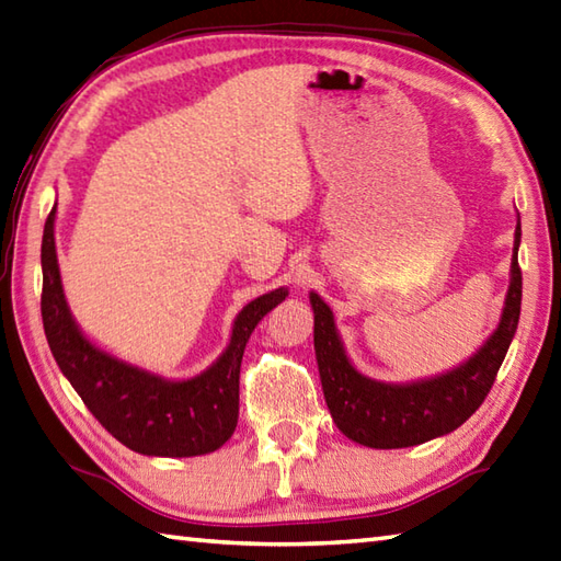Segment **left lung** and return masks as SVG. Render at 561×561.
<instances>
[{
	"label": "left lung",
	"mask_w": 561,
	"mask_h": 561,
	"mask_svg": "<svg viewBox=\"0 0 561 561\" xmlns=\"http://www.w3.org/2000/svg\"><path fill=\"white\" fill-rule=\"evenodd\" d=\"M520 216L500 323L476 353L442 375L381 381L363 375L345 345L331 307L312 290L314 353L329 413L347 439L369 449H405L458 430L482 405L500 371L520 317Z\"/></svg>",
	"instance_id": "1"
}]
</instances>
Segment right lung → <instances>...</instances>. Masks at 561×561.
I'll return each mask as SVG.
<instances>
[{
	"mask_svg": "<svg viewBox=\"0 0 561 561\" xmlns=\"http://www.w3.org/2000/svg\"><path fill=\"white\" fill-rule=\"evenodd\" d=\"M57 204L43 232V327L61 375L98 422L127 449L144 456L190 458L218 451L240 415V367L249 335L288 288L247 302L232 321L230 341L204 371L170 379L112 355L83 333L61 285L55 244Z\"/></svg>",
	"mask_w": 561,
	"mask_h": 561,
	"instance_id": "1",
	"label": "right lung"
}]
</instances>
